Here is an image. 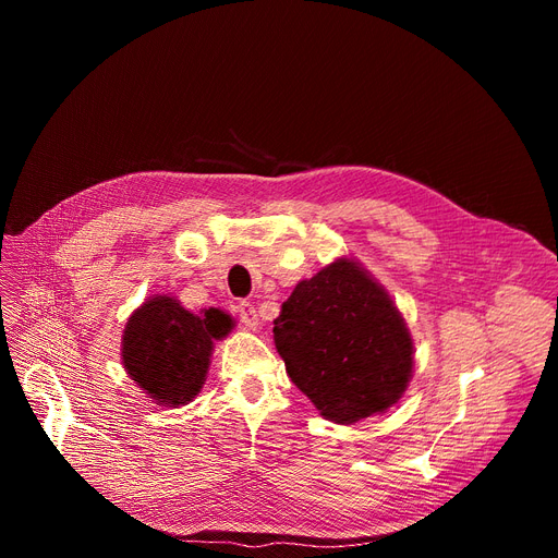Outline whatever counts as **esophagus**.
<instances>
[{"mask_svg": "<svg viewBox=\"0 0 558 558\" xmlns=\"http://www.w3.org/2000/svg\"><path fill=\"white\" fill-rule=\"evenodd\" d=\"M238 314H240V320L248 330L257 328V312H255V307L251 303H240Z\"/></svg>", "mask_w": 558, "mask_h": 558, "instance_id": "1", "label": "esophagus"}]
</instances>
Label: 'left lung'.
<instances>
[{
	"label": "left lung",
	"mask_w": 558,
	"mask_h": 558,
	"mask_svg": "<svg viewBox=\"0 0 558 558\" xmlns=\"http://www.w3.org/2000/svg\"><path fill=\"white\" fill-rule=\"evenodd\" d=\"M274 341L291 383L341 425L385 414L414 375L412 332L355 257H337L294 287Z\"/></svg>",
	"instance_id": "left-lung-1"
}]
</instances>
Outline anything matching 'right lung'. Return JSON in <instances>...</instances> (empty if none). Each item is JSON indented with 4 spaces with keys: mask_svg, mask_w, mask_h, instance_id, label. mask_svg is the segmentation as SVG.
<instances>
[{
    "mask_svg": "<svg viewBox=\"0 0 558 558\" xmlns=\"http://www.w3.org/2000/svg\"><path fill=\"white\" fill-rule=\"evenodd\" d=\"M234 328L219 307L198 314L169 294L146 299L126 320L122 364L126 375L160 407L190 404L205 385L215 341Z\"/></svg>",
    "mask_w": 558,
    "mask_h": 558,
    "instance_id": "add662e5",
    "label": "right lung"
}]
</instances>
